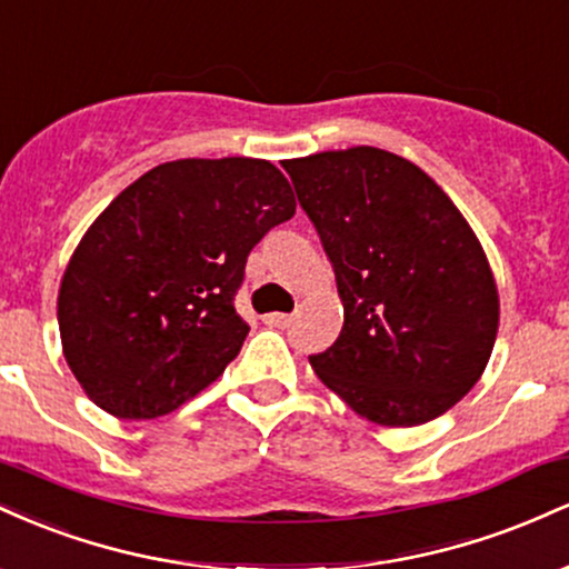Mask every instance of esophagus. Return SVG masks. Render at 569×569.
<instances>
[{
    "instance_id": "esophagus-1",
    "label": "esophagus",
    "mask_w": 569,
    "mask_h": 569,
    "mask_svg": "<svg viewBox=\"0 0 569 569\" xmlns=\"http://www.w3.org/2000/svg\"><path fill=\"white\" fill-rule=\"evenodd\" d=\"M293 318L289 312H270V316H264V323L267 326H276V329H286V326H291Z\"/></svg>"
}]
</instances>
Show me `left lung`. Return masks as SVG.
Here are the masks:
<instances>
[{"label": "left lung", "instance_id": "8db88e82", "mask_svg": "<svg viewBox=\"0 0 569 569\" xmlns=\"http://www.w3.org/2000/svg\"><path fill=\"white\" fill-rule=\"evenodd\" d=\"M337 276L345 323L310 356L326 388L377 426L411 428L479 382L498 289L455 202L415 162L377 147L286 160Z\"/></svg>", "mask_w": 569, "mask_h": 569}]
</instances>
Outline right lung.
<instances>
[{
    "instance_id": "add662e5",
    "label": "right lung",
    "mask_w": 569,
    "mask_h": 569,
    "mask_svg": "<svg viewBox=\"0 0 569 569\" xmlns=\"http://www.w3.org/2000/svg\"><path fill=\"white\" fill-rule=\"evenodd\" d=\"M297 211L272 162L173 160L109 202L58 293L63 356L98 407L122 420L168 415L238 356L234 312L251 248Z\"/></svg>"
}]
</instances>
